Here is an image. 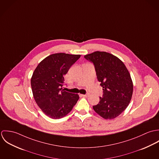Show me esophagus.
Masks as SVG:
<instances>
[{"label": "esophagus", "instance_id": "obj_1", "mask_svg": "<svg viewBox=\"0 0 159 159\" xmlns=\"http://www.w3.org/2000/svg\"><path fill=\"white\" fill-rule=\"evenodd\" d=\"M89 95V93H86V94H82V96L83 97H88Z\"/></svg>", "mask_w": 159, "mask_h": 159}]
</instances>
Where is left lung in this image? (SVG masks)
I'll list each match as a JSON object with an SVG mask.
<instances>
[{
	"mask_svg": "<svg viewBox=\"0 0 159 159\" xmlns=\"http://www.w3.org/2000/svg\"><path fill=\"white\" fill-rule=\"evenodd\" d=\"M93 62L98 81L103 88V97L93 106V110L105 119H113L128 107L134 85L130 74L117 57L105 51H95L84 56Z\"/></svg>",
	"mask_w": 159,
	"mask_h": 159,
	"instance_id": "8db88e82",
	"label": "left lung"
}]
</instances>
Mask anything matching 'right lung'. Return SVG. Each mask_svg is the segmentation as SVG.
Listing matches in <instances>:
<instances>
[{"instance_id": "1", "label": "right lung", "mask_w": 159, "mask_h": 159, "mask_svg": "<svg viewBox=\"0 0 159 159\" xmlns=\"http://www.w3.org/2000/svg\"><path fill=\"white\" fill-rule=\"evenodd\" d=\"M81 57L80 54H52L42 61L30 80L34 98L42 111L51 119L68 114L79 99L78 94L62 89L64 75Z\"/></svg>"}]
</instances>
